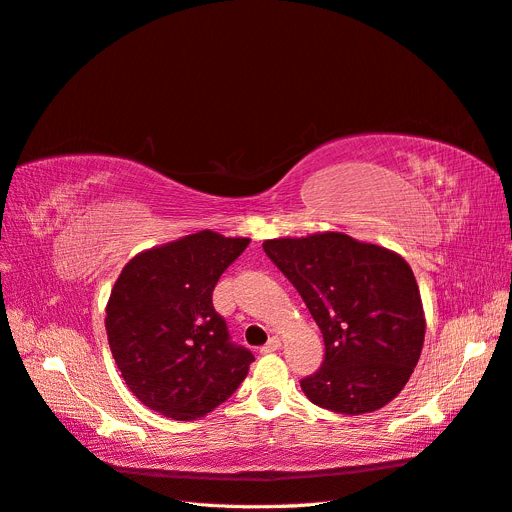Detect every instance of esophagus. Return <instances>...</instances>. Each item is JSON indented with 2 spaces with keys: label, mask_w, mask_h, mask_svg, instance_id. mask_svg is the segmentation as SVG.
Here are the masks:
<instances>
[{
  "label": "esophagus",
  "mask_w": 512,
  "mask_h": 512,
  "mask_svg": "<svg viewBox=\"0 0 512 512\" xmlns=\"http://www.w3.org/2000/svg\"><path fill=\"white\" fill-rule=\"evenodd\" d=\"M281 347V339L279 337H272L264 347H261V354H272V352H276V349Z\"/></svg>",
  "instance_id": "obj_1"
}]
</instances>
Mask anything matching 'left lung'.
Listing matches in <instances>:
<instances>
[{
    "instance_id": "8db88e82",
    "label": "left lung",
    "mask_w": 512,
    "mask_h": 512,
    "mask_svg": "<svg viewBox=\"0 0 512 512\" xmlns=\"http://www.w3.org/2000/svg\"><path fill=\"white\" fill-rule=\"evenodd\" d=\"M324 334L326 356L300 386L324 410L358 416L390 403L414 373L425 311L407 261L341 231L264 242Z\"/></svg>"
}]
</instances>
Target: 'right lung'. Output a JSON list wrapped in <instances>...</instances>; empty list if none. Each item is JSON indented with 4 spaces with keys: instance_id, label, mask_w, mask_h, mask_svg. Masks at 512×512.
I'll return each mask as SVG.
<instances>
[{
    "instance_id": "right-lung-1",
    "label": "right lung",
    "mask_w": 512,
    "mask_h": 512,
    "mask_svg": "<svg viewBox=\"0 0 512 512\" xmlns=\"http://www.w3.org/2000/svg\"><path fill=\"white\" fill-rule=\"evenodd\" d=\"M248 238L199 231L133 257L107 302V337L126 386L150 410L195 420L225 403L255 358L231 343L212 291Z\"/></svg>"
}]
</instances>
